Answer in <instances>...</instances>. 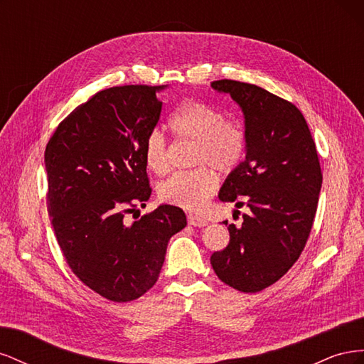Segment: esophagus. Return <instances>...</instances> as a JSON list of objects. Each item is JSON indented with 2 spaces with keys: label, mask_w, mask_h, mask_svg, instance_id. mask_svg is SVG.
I'll list each match as a JSON object with an SVG mask.
<instances>
[{
  "label": "esophagus",
  "mask_w": 364,
  "mask_h": 364,
  "mask_svg": "<svg viewBox=\"0 0 364 364\" xmlns=\"http://www.w3.org/2000/svg\"><path fill=\"white\" fill-rule=\"evenodd\" d=\"M186 218H188V223L193 226H205L208 223L203 217L197 215V214H191V213L186 215Z\"/></svg>",
  "instance_id": "34e87169"
}]
</instances>
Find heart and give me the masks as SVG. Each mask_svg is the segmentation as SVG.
<instances>
[{"mask_svg": "<svg viewBox=\"0 0 364 364\" xmlns=\"http://www.w3.org/2000/svg\"><path fill=\"white\" fill-rule=\"evenodd\" d=\"M174 138L193 141L191 164L194 170L176 173L158 188L159 199L185 209H199L218 185L214 168L229 174L243 162L249 147L246 127L237 119L226 118L222 109L200 100H186L168 119ZM144 162L158 176L168 173L167 142L161 132L153 130L144 142Z\"/></svg>", "mask_w": 364, "mask_h": 364, "instance_id": "1", "label": "heart"}]
</instances>
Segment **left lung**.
Returning <instances> with one entry per match:
<instances>
[{
	"instance_id": "obj_1",
	"label": "left lung",
	"mask_w": 364,
	"mask_h": 364,
	"mask_svg": "<svg viewBox=\"0 0 364 364\" xmlns=\"http://www.w3.org/2000/svg\"><path fill=\"white\" fill-rule=\"evenodd\" d=\"M246 118V161L229 174L218 199L246 208L243 223L228 225L229 245L214 252L211 266L229 287L258 293L281 279L310 237L322 170L302 112L257 85L215 80ZM240 214L237 209L235 215Z\"/></svg>"
}]
</instances>
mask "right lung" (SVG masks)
<instances>
[{
    "label": "right lung",
    "mask_w": 364,
    "mask_h": 364,
    "mask_svg": "<svg viewBox=\"0 0 364 364\" xmlns=\"http://www.w3.org/2000/svg\"><path fill=\"white\" fill-rule=\"evenodd\" d=\"M161 87L97 92L60 121L46 149L47 208L62 255L77 278L112 302L135 301L156 284L168 240L186 226L171 205L135 217L151 194L144 142L161 117Z\"/></svg>",
    "instance_id": "obj_1"
}]
</instances>
